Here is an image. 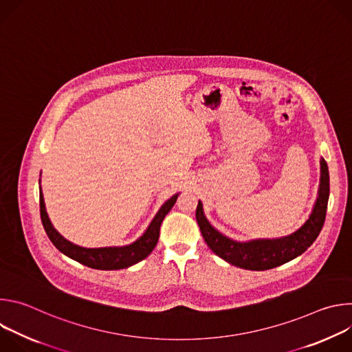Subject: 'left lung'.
<instances>
[{
  "label": "left lung",
  "mask_w": 352,
  "mask_h": 352,
  "mask_svg": "<svg viewBox=\"0 0 352 352\" xmlns=\"http://www.w3.org/2000/svg\"><path fill=\"white\" fill-rule=\"evenodd\" d=\"M320 186L319 196L308 221L294 234L278 239H256L250 242L232 241L217 230H214L204 214L202 204H197L196 221L199 224L205 242L213 252L226 262L246 270H269L287 263L302 255L320 234L324 224L330 182L329 167L322 159L320 162Z\"/></svg>",
  "instance_id": "1"
}]
</instances>
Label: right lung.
<instances>
[{
	"mask_svg": "<svg viewBox=\"0 0 352 352\" xmlns=\"http://www.w3.org/2000/svg\"><path fill=\"white\" fill-rule=\"evenodd\" d=\"M178 195H174L171 199L162 206L153 221L150 223L146 232L133 243L126 246H114V248H80L78 245L71 243L69 241L64 239L53 227L52 221H50L45 206L43 193L40 190V217L43 227L50 238L54 243V246L67 255L68 258L97 270H118V269H126L144 258H147L152 250L155 249L159 235H160V226L166 217V214L173 209L174 204L177 202Z\"/></svg>",
	"mask_w": 352,
	"mask_h": 352,
	"instance_id": "obj_1",
	"label": "right lung"
}]
</instances>
